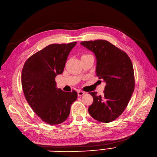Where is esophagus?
Instances as JSON below:
<instances>
[{
  "label": "esophagus",
  "instance_id": "obj_1",
  "mask_svg": "<svg viewBox=\"0 0 157 157\" xmlns=\"http://www.w3.org/2000/svg\"><path fill=\"white\" fill-rule=\"evenodd\" d=\"M84 94H85V92H83V91H78V95L79 97L82 96V95H83Z\"/></svg>",
  "mask_w": 157,
  "mask_h": 157
}]
</instances>
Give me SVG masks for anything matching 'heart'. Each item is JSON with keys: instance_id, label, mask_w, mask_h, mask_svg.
I'll use <instances>...</instances> for the list:
<instances>
[{"instance_id": "1", "label": "heart", "mask_w": 157, "mask_h": 157, "mask_svg": "<svg viewBox=\"0 0 157 157\" xmlns=\"http://www.w3.org/2000/svg\"><path fill=\"white\" fill-rule=\"evenodd\" d=\"M91 56V54H83V55L81 56V58H85V57H86V56Z\"/></svg>"}]
</instances>
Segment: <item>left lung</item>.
I'll use <instances>...</instances> for the list:
<instances>
[{
	"instance_id": "8db88e82",
	"label": "left lung",
	"mask_w": 157,
	"mask_h": 157,
	"mask_svg": "<svg viewBox=\"0 0 157 157\" xmlns=\"http://www.w3.org/2000/svg\"><path fill=\"white\" fill-rule=\"evenodd\" d=\"M81 44L95 54L96 75L106 82L103 95L90 92L94 101L88 112L99 122H112L123 113L134 91L132 61L124 51L105 40L83 41Z\"/></svg>"
}]
</instances>
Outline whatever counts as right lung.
Wrapping results in <instances>:
<instances>
[{
    "label": "right lung",
    "mask_w": 157,
    "mask_h": 157,
    "mask_svg": "<svg viewBox=\"0 0 157 157\" xmlns=\"http://www.w3.org/2000/svg\"><path fill=\"white\" fill-rule=\"evenodd\" d=\"M77 42L54 44L34 54L25 62L22 86L28 104L38 116L50 125H57L69 117L78 98L75 90L66 92L56 88L55 78L61 74L69 54Z\"/></svg>",
    "instance_id": "right-lung-1"
}]
</instances>
